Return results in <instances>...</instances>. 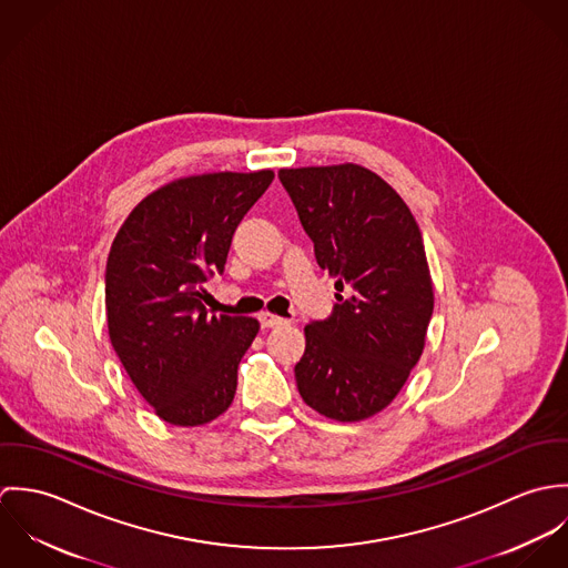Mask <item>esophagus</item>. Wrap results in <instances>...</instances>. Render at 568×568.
<instances>
[{
	"instance_id": "obj_1",
	"label": "esophagus",
	"mask_w": 568,
	"mask_h": 568,
	"mask_svg": "<svg viewBox=\"0 0 568 568\" xmlns=\"http://www.w3.org/2000/svg\"><path fill=\"white\" fill-rule=\"evenodd\" d=\"M260 324H262V327H280V325H286L288 322L264 311V313H260Z\"/></svg>"
}]
</instances>
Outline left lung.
Wrapping results in <instances>:
<instances>
[{
    "label": "left lung",
    "instance_id": "left-lung-1",
    "mask_svg": "<svg viewBox=\"0 0 568 568\" xmlns=\"http://www.w3.org/2000/svg\"><path fill=\"white\" fill-rule=\"evenodd\" d=\"M277 176L338 300L304 327L297 389L329 419H367L392 405L424 352L435 300L419 227L400 194L358 163Z\"/></svg>",
    "mask_w": 568,
    "mask_h": 568
}]
</instances>
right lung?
Wrapping results in <instances>:
<instances>
[{"instance_id":"1","label":"right lung","mask_w":568,"mask_h":568,"mask_svg":"<svg viewBox=\"0 0 568 568\" xmlns=\"http://www.w3.org/2000/svg\"><path fill=\"white\" fill-rule=\"evenodd\" d=\"M273 170L181 176L142 199L106 260V327L129 378L155 415L201 426L236 396L239 363L260 324L207 315L210 275L223 273L236 227Z\"/></svg>"}]
</instances>
